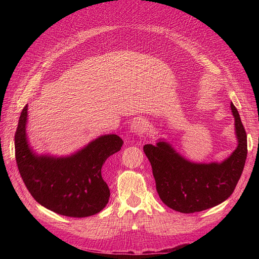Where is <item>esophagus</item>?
<instances>
[{"label": "esophagus", "instance_id": "obj_1", "mask_svg": "<svg viewBox=\"0 0 259 259\" xmlns=\"http://www.w3.org/2000/svg\"><path fill=\"white\" fill-rule=\"evenodd\" d=\"M147 130V121L144 119V117H136L134 121L132 122L130 131L135 135H144Z\"/></svg>", "mask_w": 259, "mask_h": 259}]
</instances>
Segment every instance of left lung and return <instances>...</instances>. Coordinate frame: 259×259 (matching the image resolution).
Wrapping results in <instances>:
<instances>
[{
	"label": "left lung",
	"mask_w": 259,
	"mask_h": 259,
	"mask_svg": "<svg viewBox=\"0 0 259 259\" xmlns=\"http://www.w3.org/2000/svg\"><path fill=\"white\" fill-rule=\"evenodd\" d=\"M238 147L222 163H193L177 153L166 142L145 145L151 163L156 191L164 204L190 214L221 204L234 191L247 155V138L237 108L231 103Z\"/></svg>",
	"instance_id": "1"
}]
</instances>
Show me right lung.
<instances>
[{
	"label": "right lung",
	"instance_id": "obj_1",
	"mask_svg": "<svg viewBox=\"0 0 259 259\" xmlns=\"http://www.w3.org/2000/svg\"><path fill=\"white\" fill-rule=\"evenodd\" d=\"M27 117L28 105L15 133V155L31 195L59 215L80 218L99 213L110 197L101 168L109 156L121 150L123 140L114 134L104 135L69 156L37 155L27 140Z\"/></svg>",
	"mask_w": 259,
	"mask_h": 259
}]
</instances>
